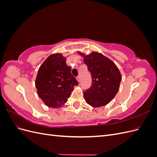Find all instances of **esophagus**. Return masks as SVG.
I'll return each instance as SVG.
<instances>
[{"label":"esophagus","mask_w":157,"mask_h":157,"mask_svg":"<svg viewBox=\"0 0 157 157\" xmlns=\"http://www.w3.org/2000/svg\"><path fill=\"white\" fill-rule=\"evenodd\" d=\"M76 78H77V81H78V82H80V76H79V75H78V76H77V77H76Z\"/></svg>","instance_id":"obj_1"}]
</instances>
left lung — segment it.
<instances>
[{
	"label": "left lung",
	"instance_id": "8db88e82",
	"mask_svg": "<svg viewBox=\"0 0 157 157\" xmlns=\"http://www.w3.org/2000/svg\"><path fill=\"white\" fill-rule=\"evenodd\" d=\"M91 73L92 85L84 92L86 103L93 107L108 104L116 96L122 76L117 65L101 53L92 52L88 55L78 52Z\"/></svg>",
	"mask_w": 157,
	"mask_h": 157
}]
</instances>
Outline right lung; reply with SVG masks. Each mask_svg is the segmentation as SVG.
I'll list each match as a JSON object with an SVG mask.
<instances>
[{"mask_svg": "<svg viewBox=\"0 0 157 157\" xmlns=\"http://www.w3.org/2000/svg\"><path fill=\"white\" fill-rule=\"evenodd\" d=\"M78 84L66 64V58L59 53L47 58L39 67L35 80L38 96L46 105L52 108L64 105Z\"/></svg>", "mask_w": 157, "mask_h": 157, "instance_id": "obj_1", "label": "right lung"}]
</instances>
